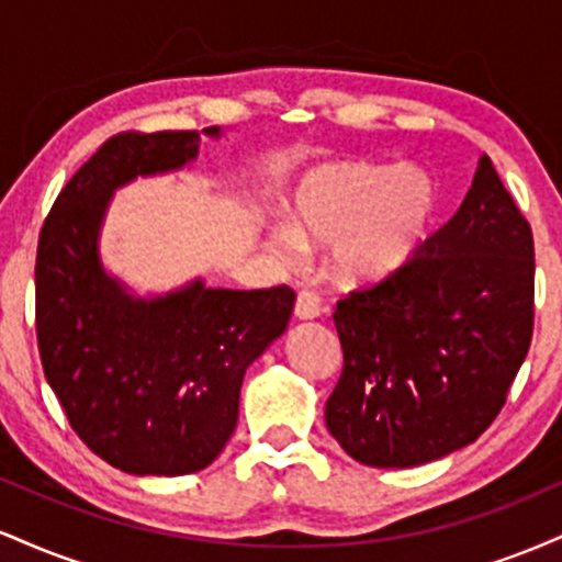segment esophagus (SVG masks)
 <instances>
[{
    "mask_svg": "<svg viewBox=\"0 0 562 562\" xmlns=\"http://www.w3.org/2000/svg\"><path fill=\"white\" fill-rule=\"evenodd\" d=\"M322 314V303L317 293L312 290H301L299 299H295V317L299 319H317Z\"/></svg>",
    "mask_w": 562,
    "mask_h": 562,
    "instance_id": "1",
    "label": "esophagus"
}]
</instances>
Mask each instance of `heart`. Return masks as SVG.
<instances>
[{"label":"heart","mask_w":562,"mask_h":562,"mask_svg":"<svg viewBox=\"0 0 562 562\" xmlns=\"http://www.w3.org/2000/svg\"><path fill=\"white\" fill-rule=\"evenodd\" d=\"M436 209V184L420 169L333 160L299 179L288 198V224L269 227L267 248L290 261L306 248L333 245L340 280L378 282L417 254Z\"/></svg>","instance_id":"1"}]
</instances>
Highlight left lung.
Returning <instances> with one entry per match:
<instances>
[{"label": "left lung", "mask_w": 562, "mask_h": 562, "mask_svg": "<svg viewBox=\"0 0 562 562\" xmlns=\"http://www.w3.org/2000/svg\"><path fill=\"white\" fill-rule=\"evenodd\" d=\"M333 319L344 372L325 423L357 462L425 465L494 423L531 346L533 235L492 158L415 259Z\"/></svg>", "instance_id": "left-lung-1"}]
</instances>
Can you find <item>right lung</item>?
Instances as JSON below:
<instances>
[{
	"label": "right lung",
	"instance_id": "right-lung-1",
	"mask_svg": "<svg viewBox=\"0 0 562 562\" xmlns=\"http://www.w3.org/2000/svg\"><path fill=\"white\" fill-rule=\"evenodd\" d=\"M222 137V128H203ZM198 132L115 134L57 195L36 254V335L44 378L70 428L132 475L209 468L237 425L243 375L285 333L295 293L209 288L137 295L108 274L100 232L119 187L179 171Z\"/></svg>",
	"mask_w": 562,
	"mask_h": 562
}]
</instances>
